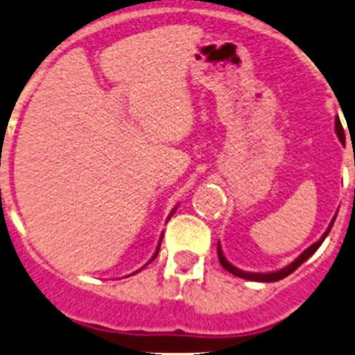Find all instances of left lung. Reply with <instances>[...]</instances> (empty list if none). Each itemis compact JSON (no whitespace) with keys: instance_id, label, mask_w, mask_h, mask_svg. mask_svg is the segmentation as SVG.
I'll return each mask as SVG.
<instances>
[{"instance_id":"obj_1","label":"left lung","mask_w":355,"mask_h":355,"mask_svg":"<svg viewBox=\"0 0 355 355\" xmlns=\"http://www.w3.org/2000/svg\"><path fill=\"white\" fill-rule=\"evenodd\" d=\"M335 128H336V135H338L340 141H342V142L345 141V134H343L342 123H340L338 120L335 121ZM335 218H336V216H335ZM335 218H333V220H331L330 227H328V230L324 232L323 237H321L320 241H318V242H314V244L311 245V247H307V249L304 250V252L300 254V256L297 257V259L293 261V263H290L288 266H285V268H284V270L273 271V273H247V271L239 270V268H235L234 264H230V263H228L227 259H225L223 252H221V247H220V244H218V259H220V264H221V266L225 268V270L230 271L232 275H235V277H239V278H245V280H252V282H278V280H282V278L288 277L290 273H293V271H295L297 268H299L300 264L304 263V261L309 259V257L313 256L314 252H316L318 247H320L321 244H323V241H324V239H327V235L330 234V230H331L333 223H335Z\"/></svg>"}]
</instances>
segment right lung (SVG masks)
Masks as SVG:
<instances>
[{
    "label": "right lung",
    "mask_w": 355,
    "mask_h": 355,
    "mask_svg": "<svg viewBox=\"0 0 355 355\" xmlns=\"http://www.w3.org/2000/svg\"><path fill=\"white\" fill-rule=\"evenodd\" d=\"M171 214H173V213H171ZM171 214H170V216H171ZM161 239H163V237H161ZM159 245H161V242H159ZM159 245H157V249H156V252H155V256H153V259H156V256H157V252H159ZM151 259V261H153ZM151 261H149V263H151ZM135 273H137V271H135ZM134 273V275H135Z\"/></svg>",
    "instance_id": "obj_1"
}]
</instances>
